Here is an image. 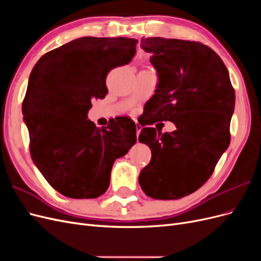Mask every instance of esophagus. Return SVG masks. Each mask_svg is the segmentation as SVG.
Here are the masks:
<instances>
[{"instance_id":"1","label":"esophagus","mask_w":261,"mask_h":261,"mask_svg":"<svg viewBox=\"0 0 261 261\" xmlns=\"http://www.w3.org/2000/svg\"><path fill=\"white\" fill-rule=\"evenodd\" d=\"M140 130H141V125L138 124V123H136V135H137V137H138V135H139Z\"/></svg>"}]
</instances>
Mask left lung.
Listing matches in <instances>:
<instances>
[{
    "instance_id": "1",
    "label": "left lung",
    "mask_w": 261,
    "mask_h": 261,
    "mask_svg": "<svg viewBox=\"0 0 261 261\" xmlns=\"http://www.w3.org/2000/svg\"><path fill=\"white\" fill-rule=\"evenodd\" d=\"M140 48L151 54L158 84L145 108L151 120L176 126L164 133L146 126L138 140L151 149L139 185L153 199H179L196 192L211 176L230 145L235 92L223 61L196 41L141 38Z\"/></svg>"
}]
</instances>
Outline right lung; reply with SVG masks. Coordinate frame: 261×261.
Listing matches in <instances>:
<instances>
[{
    "label": "right lung",
    "instance_id": "right-lung-1",
    "mask_svg": "<svg viewBox=\"0 0 261 261\" xmlns=\"http://www.w3.org/2000/svg\"><path fill=\"white\" fill-rule=\"evenodd\" d=\"M137 42L78 38L42 55L31 70L22 102L31 159L55 191L69 198L105 194L114 161L136 143L130 118H115L99 128L87 114L91 100L108 93V73L128 64Z\"/></svg>",
    "mask_w": 261,
    "mask_h": 261
}]
</instances>
